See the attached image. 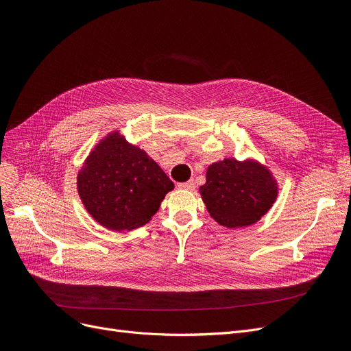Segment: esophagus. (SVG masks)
I'll list each match as a JSON object with an SVG mask.
<instances>
[{
	"label": "esophagus",
	"instance_id": "34e87169",
	"mask_svg": "<svg viewBox=\"0 0 351 351\" xmlns=\"http://www.w3.org/2000/svg\"><path fill=\"white\" fill-rule=\"evenodd\" d=\"M178 189L193 191V190L195 189V184H194V181H193V180H190V181H186V182H180V184H178Z\"/></svg>",
	"mask_w": 351,
	"mask_h": 351
}]
</instances>
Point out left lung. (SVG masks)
<instances>
[{"instance_id":"obj_1","label":"left lung","mask_w":351,"mask_h":351,"mask_svg":"<svg viewBox=\"0 0 351 351\" xmlns=\"http://www.w3.org/2000/svg\"><path fill=\"white\" fill-rule=\"evenodd\" d=\"M199 194L217 223L239 228L254 224L271 208L278 187L270 170L258 161L226 158L208 167Z\"/></svg>"}]
</instances>
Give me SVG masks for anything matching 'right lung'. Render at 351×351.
I'll return each mask as SVG.
<instances>
[{
  "instance_id": "right-lung-1",
  "label": "right lung",
  "mask_w": 351,
  "mask_h": 351,
  "mask_svg": "<svg viewBox=\"0 0 351 351\" xmlns=\"http://www.w3.org/2000/svg\"><path fill=\"white\" fill-rule=\"evenodd\" d=\"M77 189L97 223L130 231L152 220L174 184L144 149L115 131L94 147L78 171Z\"/></svg>"
}]
</instances>
